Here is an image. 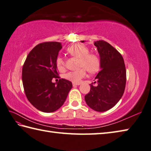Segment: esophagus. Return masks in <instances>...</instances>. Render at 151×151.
Here are the masks:
<instances>
[{
  "instance_id": "obj_1",
  "label": "esophagus",
  "mask_w": 151,
  "mask_h": 151,
  "mask_svg": "<svg viewBox=\"0 0 151 151\" xmlns=\"http://www.w3.org/2000/svg\"><path fill=\"white\" fill-rule=\"evenodd\" d=\"M80 85V83H73V86H79Z\"/></svg>"
}]
</instances>
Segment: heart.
Here are the masks:
<instances>
[{"label":"heart","instance_id":"heart-1","mask_svg":"<svg viewBox=\"0 0 151 151\" xmlns=\"http://www.w3.org/2000/svg\"><path fill=\"white\" fill-rule=\"evenodd\" d=\"M69 54L80 59V66L86 68L88 72L94 73L100 69L101 62L99 58L95 54L89 53L87 46L82 44H75L67 48ZM56 66L59 70H63L65 68V61L61 57H58L56 60ZM86 75V70L84 68L75 71H70L65 75V78L74 83H78Z\"/></svg>","mask_w":151,"mask_h":151}]
</instances>
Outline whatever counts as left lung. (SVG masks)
<instances>
[{"instance_id":"obj_1","label":"left lung","mask_w":151,"mask_h":151,"mask_svg":"<svg viewBox=\"0 0 151 151\" xmlns=\"http://www.w3.org/2000/svg\"><path fill=\"white\" fill-rule=\"evenodd\" d=\"M94 45L99 54L101 70L95 78L97 85L90 84V92L84 99L93 110L104 112L113 108L123 96L126 82V67L122 55L110 44L98 40L94 42Z\"/></svg>"}]
</instances>
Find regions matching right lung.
I'll return each instance as SVG.
<instances>
[{
    "instance_id": "right-lung-1",
    "label": "right lung",
    "mask_w": 151,
    "mask_h": 151,
    "mask_svg": "<svg viewBox=\"0 0 151 151\" xmlns=\"http://www.w3.org/2000/svg\"><path fill=\"white\" fill-rule=\"evenodd\" d=\"M61 48L58 42L38 44L29 52L23 66L22 82L27 98L44 113L60 109L73 87L72 82L66 79H60L58 83L52 82L53 78H59L56 60Z\"/></svg>"
}]
</instances>
